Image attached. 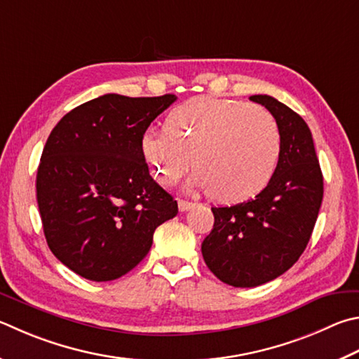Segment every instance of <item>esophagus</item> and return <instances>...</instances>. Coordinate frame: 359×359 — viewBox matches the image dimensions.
I'll return each instance as SVG.
<instances>
[{
    "instance_id": "obj_1",
    "label": "esophagus",
    "mask_w": 359,
    "mask_h": 359,
    "mask_svg": "<svg viewBox=\"0 0 359 359\" xmlns=\"http://www.w3.org/2000/svg\"><path fill=\"white\" fill-rule=\"evenodd\" d=\"M177 205H179V210L180 212H187V210H190V208L194 207L193 202H188L185 199H179L177 201Z\"/></svg>"
}]
</instances>
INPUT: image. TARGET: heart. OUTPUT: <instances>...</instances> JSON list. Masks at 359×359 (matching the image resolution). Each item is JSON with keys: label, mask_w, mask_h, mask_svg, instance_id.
<instances>
[{"label": "heart", "mask_w": 359, "mask_h": 359, "mask_svg": "<svg viewBox=\"0 0 359 359\" xmlns=\"http://www.w3.org/2000/svg\"><path fill=\"white\" fill-rule=\"evenodd\" d=\"M141 154L163 185H174L188 168L194 190L233 204L270 184L281 155L276 119L259 105L193 99L168 114L163 132H146Z\"/></svg>", "instance_id": "heart-1"}]
</instances>
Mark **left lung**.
Listing matches in <instances>:
<instances>
[{"label":"left lung","instance_id":"1","mask_svg":"<svg viewBox=\"0 0 359 359\" xmlns=\"http://www.w3.org/2000/svg\"><path fill=\"white\" fill-rule=\"evenodd\" d=\"M250 100L276 119L278 168L254 199L212 207L213 229L201 246L210 271L233 287H256L287 271L309 242L323 199V175L308 123L270 95Z\"/></svg>","mask_w":359,"mask_h":359}]
</instances>
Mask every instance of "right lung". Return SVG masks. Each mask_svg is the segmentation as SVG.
<instances>
[{"instance_id":"right-lung-1","label":"right lung","mask_w":359,"mask_h":359,"mask_svg":"<svg viewBox=\"0 0 359 359\" xmlns=\"http://www.w3.org/2000/svg\"><path fill=\"white\" fill-rule=\"evenodd\" d=\"M174 94H105L76 107L51 130L36 191L51 252L89 281H113L147 256L154 232L177 201L149 174L141 138Z\"/></svg>"}]
</instances>
